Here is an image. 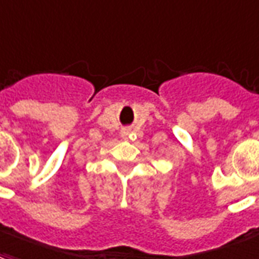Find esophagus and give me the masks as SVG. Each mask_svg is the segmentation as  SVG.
Here are the masks:
<instances>
[{"label": "esophagus", "mask_w": 259, "mask_h": 259, "mask_svg": "<svg viewBox=\"0 0 259 259\" xmlns=\"http://www.w3.org/2000/svg\"><path fill=\"white\" fill-rule=\"evenodd\" d=\"M120 136H122V139H123V140H129L130 130H127V129L122 130V133H120Z\"/></svg>", "instance_id": "34e87169"}]
</instances>
